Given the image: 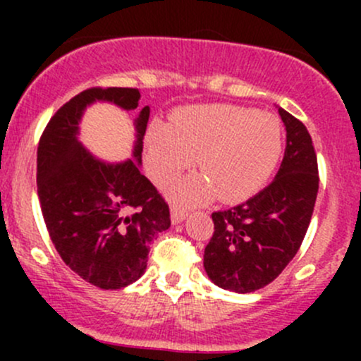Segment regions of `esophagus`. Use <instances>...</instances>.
Segmentation results:
<instances>
[{
  "instance_id": "obj_1",
  "label": "esophagus",
  "mask_w": 361,
  "mask_h": 361,
  "mask_svg": "<svg viewBox=\"0 0 361 361\" xmlns=\"http://www.w3.org/2000/svg\"><path fill=\"white\" fill-rule=\"evenodd\" d=\"M185 217H186V210H183L181 207H178V205H171V222L173 224L183 222Z\"/></svg>"
}]
</instances>
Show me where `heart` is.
Masks as SVG:
<instances>
[{
    "instance_id": "obj_1",
    "label": "heart",
    "mask_w": 361,
    "mask_h": 361,
    "mask_svg": "<svg viewBox=\"0 0 361 361\" xmlns=\"http://www.w3.org/2000/svg\"><path fill=\"white\" fill-rule=\"evenodd\" d=\"M147 168L157 183H168L193 163L202 175L169 188L181 205L241 202L258 193L281 156V126L267 111L226 103L178 110L171 123L156 122L146 135Z\"/></svg>"
}]
</instances>
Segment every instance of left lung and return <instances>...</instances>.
<instances>
[{"instance_id": "obj_1", "label": "left lung", "mask_w": 361, "mask_h": 361, "mask_svg": "<svg viewBox=\"0 0 361 361\" xmlns=\"http://www.w3.org/2000/svg\"><path fill=\"white\" fill-rule=\"evenodd\" d=\"M287 147L275 180L258 195L212 214L204 267L217 287L250 293L271 283L299 251L319 190L317 157L300 120L279 109Z\"/></svg>"}]
</instances>
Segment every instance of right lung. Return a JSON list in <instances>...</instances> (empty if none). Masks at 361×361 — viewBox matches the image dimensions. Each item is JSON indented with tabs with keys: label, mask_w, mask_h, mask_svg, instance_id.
<instances>
[{
	"label": "right lung",
	"mask_w": 361,
	"mask_h": 361,
	"mask_svg": "<svg viewBox=\"0 0 361 361\" xmlns=\"http://www.w3.org/2000/svg\"><path fill=\"white\" fill-rule=\"evenodd\" d=\"M137 88H90L54 114L37 149V192L57 252L82 280L103 290L134 283L147 268L149 246L171 226L169 207L140 173L149 106L134 120L132 159L106 163L78 139L86 106H139Z\"/></svg>",
	"instance_id": "obj_1"
}]
</instances>
